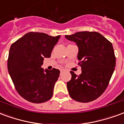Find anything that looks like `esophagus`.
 Instances as JSON below:
<instances>
[{"label":"esophagus","instance_id":"1","mask_svg":"<svg viewBox=\"0 0 124 124\" xmlns=\"http://www.w3.org/2000/svg\"><path fill=\"white\" fill-rule=\"evenodd\" d=\"M63 71H64V70H63V69H61V70H60V72L62 73Z\"/></svg>","mask_w":124,"mask_h":124}]
</instances>
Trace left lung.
Masks as SVG:
<instances>
[{"label":"left lung","instance_id":"8db88e82","mask_svg":"<svg viewBox=\"0 0 124 124\" xmlns=\"http://www.w3.org/2000/svg\"><path fill=\"white\" fill-rule=\"evenodd\" d=\"M78 47V63L82 74L71 71L72 78L67 82L70 97L80 102L95 100L104 93L109 84L116 66L112 44L97 32H78L66 35Z\"/></svg>","mask_w":124,"mask_h":124}]
</instances>
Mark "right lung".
Listing matches in <instances>:
<instances>
[{
	"label": "right lung",
	"mask_w": 124,
	"mask_h": 124,
	"mask_svg": "<svg viewBox=\"0 0 124 124\" xmlns=\"http://www.w3.org/2000/svg\"><path fill=\"white\" fill-rule=\"evenodd\" d=\"M60 36L26 33L12 44L8 58V70L18 93L27 101L39 104L53 95L60 70H44V58H50Z\"/></svg>",
	"instance_id": "add662e5"
}]
</instances>
